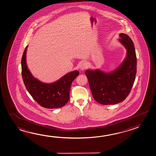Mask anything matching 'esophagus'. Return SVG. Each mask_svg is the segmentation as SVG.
<instances>
[{
  "label": "esophagus",
  "mask_w": 156,
  "mask_h": 156,
  "mask_svg": "<svg viewBox=\"0 0 156 156\" xmlns=\"http://www.w3.org/2000/svg\"><path fill=\"white\" fill-rule=\"evenodd\" d=\"M88 67V64L86 62H84V63H83L81 65V66H80V69H81V70H84L86 69H87V68Z\"/></svg>",
  "instance_id": "34e87169"
}]
</instances>
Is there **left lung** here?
<instances>
[{
    "label": "left lung",
    "mask_w": 156,
    "mask_h": 156,
    "mask_svg": "<svg viewBox=\"0 0 156 156\" xmlns=\"http://www.w3.org/2000/svg\"><path fill=\"white\" fill-rule=\"evenodd\" d=\"M119 42L127 50L126 58L109 73L100 69L85 71L93 98L103 105H114L125 100L132 88L136 74L134 45L128 35L121 33Z\"/></svg>",
    "instance_id": "8db88e82"
}]
</instances>
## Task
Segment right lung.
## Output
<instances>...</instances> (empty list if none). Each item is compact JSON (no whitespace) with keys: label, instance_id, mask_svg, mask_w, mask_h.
I'll return each mask as SVG.
<instances>
[{"label":"right lung","instance_id":"add662e5","mask_svg":"<svg viewBox=\"0 0 156 156\" xmlns=\"http://www.w3.org/2000/svg\"><path fill=\"white\" fill-rule=\"evenodd\" d=\"M28 46L24 51L22 57V75L24 83L29 94L39 105L47 108H58L68 103L70 97L71 83L79 72H69L55 82L45 83L32 75L26 63Z\"/></svg>","mask_w":156,"mask_h":156}]
</instances>
